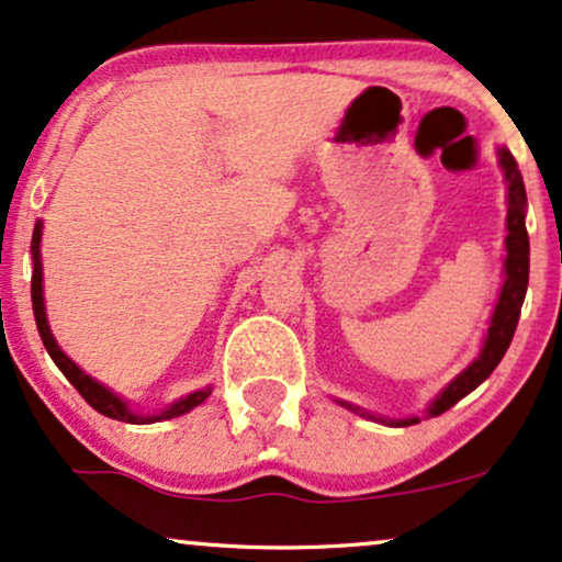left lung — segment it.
Returning <instances> with one entry per match:
<instances>
[{
	"mask_svg": "<svg viewBox=\"0 0 562 562\" xmlns=\"http://www.w3.org/2000/svg\"><path fill=\"white\" fill-rule=\"evenodd\" d=\"M497 161L503 166L505 184H508V216H505V226H508V237H505V281L501 289V296H497L493 321H490L487 336H484V346L480 357L474 359L461 375H456L450 383L442 387V391L435 396L432 404H429L427 414L429 417H438V414L448 412L450 406L459 404L463 396L474 391L476 385H482L484 380L493 375V370L501 364L505 351H508L510 338L516 334L518 315H521V304L526 296V286H529V234H526V190L521 171H518L516 158L510 156V150L501 148L497 150ZM338 404L351 408V412H359L362 417L378 419L383 425L391 427H408L417 425L419 417L408 419H383L372 417L364 408L346 404V401H338Z\"/></svg>",
	"mask_w": 562,
	"mask_h": 562,
	"instance_id": "obj_1",
	"label": "left lung"
}]
</instances>
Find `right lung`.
<instances>
[{"label": "right lung", "mask_w": 562, "mask_h": 562, "mask_svg": "<svg viewBox=\"0 0 562 562\" xmlns=\"http://www.w3.org/2000/svg\"><path fill=\"white\" fill-rule=\"evenodd\" d=\"M41 228L44 224H36L33 228V241H31V252H33V279H31V300H33V315H36V325H38V334H41V341H44L48 357L54 359V364L59 367L61 372H65V378L78 387V393L82 398L88 401L90 406L95 408V412L103 414V417H112V419H120V422H130V425H150V422H161V419H171V417H179V414H187L190 408H195L203 404V401L211 396V387H205V391H195L190 393V396L179 398L171 404L169 408H164L161 414H148V417H143V414H135L133 408L127 406V401H122L116 393L109 391L106 385H101L99 380H93L86 372L80 370L78 364L69 359L65 351L59 349L57 341H54L52 336V328H48V321H46V310H44V273H41Z\"/></svg>", "instance_id": "add662e5"}]
</instances>
